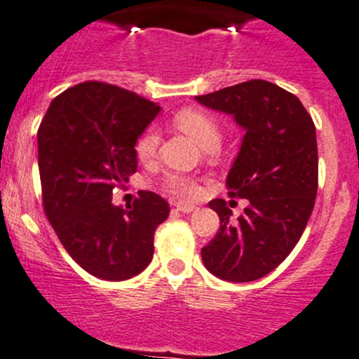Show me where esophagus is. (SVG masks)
<instances>
[{
    "label": "esophagus",
    "mask_w": 359,
    "mask_h": 359,
    "mask_svg": "<svg viewBox=\"0 0 359 359\" xmlns=\"http://www.w3.org/2000/svg\"><path fill=\"white\" fill-rule=\"evenodd\" d=\"M175 208H177V211H180V212H191L196 210L194 204H187V203H177Z\"/></svg>",
    "instance_id": "1"
}]
</instances>
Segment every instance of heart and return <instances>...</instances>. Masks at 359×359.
I'll use <instances>...</instances> for the list:
<instances>
[{
	"label": "heart",
	"instance_id": "b5f03b06",
	"mask_svg": "<svg viewBox=\"0 0 359 359\" xmlns=\"http://www.w3.org/2000/svg\"><path fill=\"white\" fill-rule=\"evenodd\" d=\"M175 124L189 136L194 137L204 149H216L222 141V126L218 119L206 110L184 109L175 116ZM160 143V131L156 128H148L141 133L136 141V155L140 160L147 161L155 156ZM165 191L180 199H194L201 194V187L194 177L186 173H168L163 180Z\"/></svg>",
	"mask_w": 359,
	"mask_h": 359
}]
</instances>
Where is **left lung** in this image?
Masks as SVG:
<instances>
[{"instance_id": "obj_1", "label": "left lung", "mask_w": 359, "mask_h": 359, "mask_svg": "<svg viewBox=\"0 0 359 359\" xmlns=\"http://www.w3.org/2000/svg\"><path fill=\"white\" fill-rule=\"evenodd\" d=\"M233 116L245 129L226 177L228 196L249 201L237 219L224 199L210 201L219 230L203 247L206 269L231 283H249L276 269L300 240L318 187L315 124L293 93L250 80L196 97Z\"/></svg>"}]
</instances>
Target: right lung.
<instances>
[{
    "label": "right lung",
    "instance_id": "1",
    "mask_svg": "<svg viewBox=\"0 0 359 359\" xmlns=\"http://www.w3.org/2000/svg\"><path fill=\"white\" fill-rule=\"evenodd\" d=\"M160 105L129 90L85 81L50 102L39 126L42 204L62 247L95 278L124 281L147 269L168 203L141 191L112 204L114 187L136 172V141Z\"/></svg>",
    "mask_w": 359,
    "mask_h": 359
}]
</instances>
